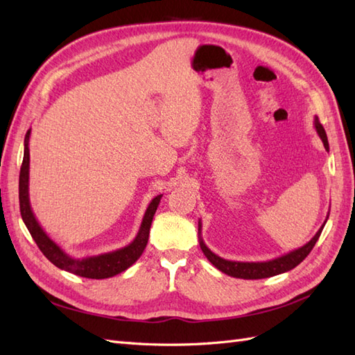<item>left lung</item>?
<instances>
[{
    "label": "left lung",
    "instance_id": "8db88e82",
    "mask_svg": "<svg viewBox=\"0 0 355 355\" xmlns=\"http://www.w3.org/2000/svg\"><path fill=\"white\" fill-rule=\"evenodd\" d=\"M313 123H315V128L318 131V135H319L320 140H322L325 150L328 151L329 150L328 139H327V133H325V130L322 127V123L319 122L318 116H315V122H313ZM328 215H329V213H328ZM327 219H328V216H327ZM327 219L322 224V227L318 230V233L311 237L310 242H307L306 245L301 246V248H298V250L291 251V252L282 255V257L272 259V260H268V261H232V260H225V259L219 257V255H216L215 252H211L209 250V246L205 245L204 241H202V237H201V220L198 222V237H200V246H201L204 255L207 257V260L211 263V265L218 268L220 272H224V274H227L230 277H234V278L260 279V278L274 277V275H278V274H284V272L298 266L300 263L307 257L310 251L313 250V246H315V243L318 242V239H319L320 233H322V230H324V225L327 224Z\"/></svg>",
    "mask_w": 355,
    "mask_h": 355
}]
</instances>
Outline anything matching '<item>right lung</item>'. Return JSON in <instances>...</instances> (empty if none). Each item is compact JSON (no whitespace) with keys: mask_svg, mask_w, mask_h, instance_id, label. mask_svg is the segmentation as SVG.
<instances>
[{"mask_svg":"<svg viewBox=\"0 0 355 355\" xmlns=\"http://www.w3.org/2000/svg\"><path fill=\"white\" fill-rule=\"evenodd\" d=\"M30 135L31 130L27 131L26 140H24V160L19 172V209L24 224L28 228L31 237L35 239L39 250L44 252L45 257L53 263L54 266L71 272L73 275L92 278V279H103L110 278L121 274L128 269L136 260L142 255L145 246L150 237V228L154 218V213L157 210L160 200L163 195H157L148 205V209L144 215L142 224H140L139 232L135 237V241L128 243L123 248L114 250L110 252L90 255V257L73 259L69 254H66L59 245H57L51 237H49L44 228L40 227L35 213L30 205V195H28V180H30Z\"/></svg>","mask_w":355,"mask_h":355,"instance_id":"1","label":"right lung"}]
</instances>
